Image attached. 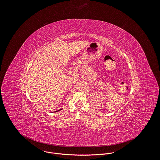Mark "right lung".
Wrapping results in <instances>:
<instances>
[{"label": "right lung", "instance_id": "right-lung-1", "mask_svg": "<svg viewBox=\"0 0 160 160\" xmlns=\"http://www.w3.org/2000/svg\"><path fill=\"white\" fill-rule=\"evenodd\" d=\"M62 109H59V110H58V111H54L53 112H58V111H61V110H62Z\"/></svg>", "mask_w": 160, "mask_h": 160}]
</instances>
